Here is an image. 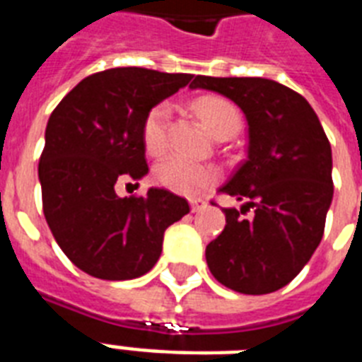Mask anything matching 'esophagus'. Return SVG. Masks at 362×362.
Returning a JSON list of instances; mask_svg holds the SVG:
<instances>
[{
	"label": "esophagus",
	"mask_w": 362,
	"mask_h": 362,
	"mask_svg": "<svg viewBox=\"0 0 362 362\" xmlns=\"http://www.w3.org/2000/svg\"><path fill=\"white\" fill-rule=\"evenodd\" d=\"M189 204H192V212H201L206 206V201H203V199H192Z\"/></svg>",
	"instance_id": "34e87169"
}]
</instances>
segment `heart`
Here are the masks:
<instances>
[{
    "label": "heart",
    "instance_id": "obj_1",
    "mask_svg": "<svg viewBox=\"0 0 362 362\" xmlns=\"http://www.w3.org/2000/svg\"><path fill=\"white\" fill-rule=\"evenodd\" d=\"M193 109L212 135L223 131H237L240 116L229 101L216 95H204L193 103ZM170 116L169 103H159L150 109L142 124V142L148 153L159 156L167 148V122ZM220 178V170L214 165L197 163L192 159L170 156L156 167V180L170 192L193 197L214 184Z\"/></svg>",
    "mask_w": 362,
    "mask_h": 362
}]
</instances>
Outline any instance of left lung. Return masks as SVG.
<instances>
[{
    "instance_id": "8db88e82",
    "label": "left lung",
    "mask_w": 362,
    "mask_h": 362,
    "mask_svg": "<svg viewBox=\"0 0 362 362\" xmlns=\"http://www.w3.org/2000/svg\"><path fill=\"white\" fill-rule=\"evenodd\" d=\"M189 88L231 99L247 122L246 161L220 187L242 206L223 209L226 229L206 246L210 272L244 295L278 291L323 237L334 192L329 139L308 101L280 82L199 75Z\"/></svg>"
}]
</instances>
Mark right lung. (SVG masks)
Here are the masks:
<instances>
[{
    "mask_svg": "<svg viewBox=\"0 0 362 362\" xmlns=\"http://www.w3.org/2000/svg\"><path fill=\"white\" fill-rule=\"evenodd\" d=\"M192 78L142 67L101 71L78 82L48 118L39 161L42 212L59 247L86 274H146L167 227L189 212L186 199L161 187L118 197L115 186L148 175L144 118Z\"/></svg>",
    "mask_w": 362,
    "mask_h": 362,
    "instance_id": "right-lung-1",
    "label": "right lung"
}]
</instances>
